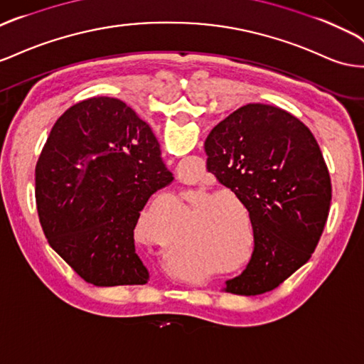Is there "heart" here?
Returning <instances> with one entry per match:
<instances>
[{
	"label": "heart",
	"instance_id": "b5f03b06",
	"mask_svg": "<svg viewBox=\"0 0 364 364\" xmlns=\"http://www.w3.org/2000/svg\"><path fill=\"white\" fill-rule=\"evenodd\" d=\"M151 208H154V206H151ZM146 227H149V230L150 231H154V234H159L161 235V237H162V234H164V231L166 230V228H168V225H166V223H164V222H158V223H153V220L150 219L149 222H146ZM208 227L211 228V230H215V231H218V228H215V227H218V225H208ZM218 239L219 240H222V235H218Z\"/></svg>",
	"mask_w": 364,
	"mask_h": 364
}]
</instances>
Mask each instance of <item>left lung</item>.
<instances>
[{"mask_svg": "<svg viewBox=\"0 0 364 364\" xmlns=\"http://www.w3.org/2000/svg\"><path fill=\"white\" fill-rule=\"evenodd\" d=\"M206 170L250 213L254 252L227 292L257 296L276 289L316 250L329 215L332 186L316 137L279 107L247 104L205 141Z\"/></svg>", "mask_w": 364, "mask_h": 364, "instance_id": "1", "label": "left lung"}]
</instances>
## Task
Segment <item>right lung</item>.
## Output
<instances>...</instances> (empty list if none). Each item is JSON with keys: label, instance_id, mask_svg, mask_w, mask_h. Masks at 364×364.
<instances>
[{"label": "right lung", "instance_id": "1", "mask_svg": "<svg viewBox=\"0 0 364 364\" xmlns=\"http://www.w3.org/2000/svg\"><path fill=\"white\" fill-rule=\"evenodd\" d=\"M171 182L150 125L121 100L90 97L55 122L39 156V223L87 283L145 284L134 227L150 196Z\"/></svg>", "mask_w": 364, "mask_h": 364}]
</instances>
